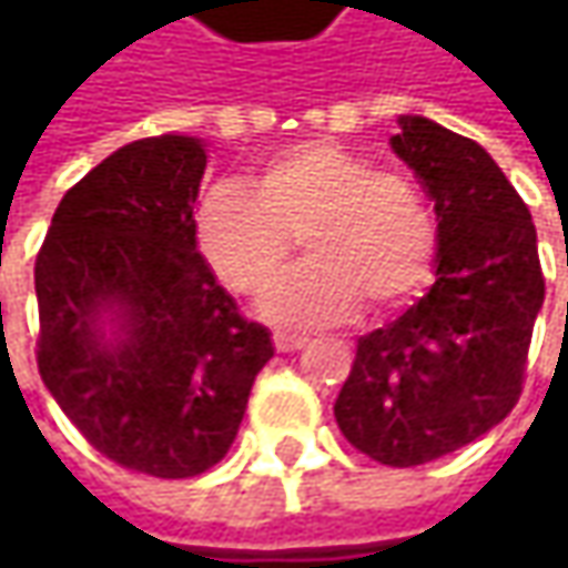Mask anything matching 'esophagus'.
<instances>
[{
	"label": "esophagus",
	"instance_id": "obj_1",
	"mask_svg": "<svg viewBox=\"0 0 568 568\" xmlns=\"http://www.w3.org/2000/svg\"><path fill=\"white\" fill-rule=\"evenodd\" d=\"M310 338H303V335H291V332H277L274 335V347L281 351V354H291V351H300L303 344Z\"/></svg>",
	"mask_w": 568,
	"mask_h": 568
}]
</instances>
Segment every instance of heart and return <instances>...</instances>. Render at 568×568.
Listing matches in <instances>:
<instances>
[{"mask_svg":"<svg viewBox=\"0 0 568 568\" xmlns=\"http://www.w3.org/2000/svg\"><path fill=\"white\" fill-rule=\"evenodd\" d=\"M300 232L311 258L262 300V316L294 328L354 316L363 300L379 313L404 306L429 281L439 240L420 189L335 142L291 144L252 189L214 183L195 205L199 250L236 294H262Z\"/></svg>","mask_w":568,"mask_h":568,"instance_id":"obj_1","label":"heart"}]
</instances>
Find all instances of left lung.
I'll use <instances>...</instances> for the list:
<instances>
[{"label":"left lung","mask_w":568,"mask_h":568,"mask_svg":"<svg viewBox=\"0 0 568 568\" xmlns=\"http://www.w3.org/2000/svg\"><path fill=\"white\" fill-rule=\"evenodd\" d=\"M392 151L436 211V281L410 310L357 341L335 417L379 465L458 452L513 410L544 306L531 211L477 142L398 116Z\"/></svg>","instance_id":"left-lung-1"}]
</instances>
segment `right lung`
Wrapping results in <instances>:
<instances>
[{
	"label": "right lung",
	"instance_id": "add662e5",
	"mask_svg": "<svg viewBox=\"0 0 568 568\" xmlns=\"http://www.w3.org/2000/svg\"><path fill=\"white\" fill-rule=\"evenodd\" d=\"M205 166L199 135L113 151L65 192L33 265L43 385L98 452L164 480L227 455L274 357L199 252Z\"/></svg>",
	"mask_w": 568,
	"mask_h": 568
}]
</instances>
